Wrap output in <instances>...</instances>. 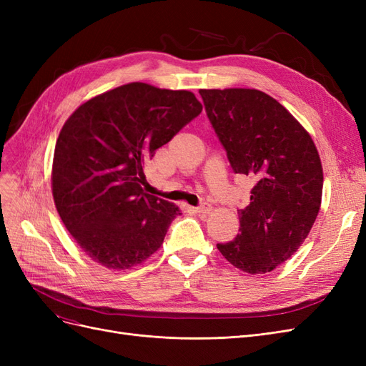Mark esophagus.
<instances>
[{
	"instance_id": "esophagus-1",
	"label": "esophagus",
	"mask_w": 366,
	"mask_h": 366,
	"mask_svg": "<svg viewBox=\"0 0 366 366\" xmlns=\"http://www.w3.org/2000/svg\"><path fill=\"white\" fill-rule=\"evenodd\" d=\"M210 210H212V206H210L209 203H203L202 206L197 207V212H198V214H204V215H206V214H210Z\"/></svg>"
}]
</instances>
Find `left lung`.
<instances>
[{
  "label": "left lung",
  "mask_w": 366,
  "mask_h": 366,
  "mask_svg": "<svg viewBox=\"0 0 366 366\" xmlns=\"http://www.w3.org/2000/svg\"><path fill=\"white\" fill-rule=\"evenodd\" d=\"M200 94L232 169L257 182L238 210L241 234L217 249L249 274L272 272L301 247L319 214L324 172L315 142L289 109L254 88Z\"/></svg>",
  "instance_id": "left-lung-1"
}]
</instances>
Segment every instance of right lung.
Masks as SVG:
<instances>
[{
  "label": "right lung",
  "instance_id": "1",
  "mask_svg": "<svg viewBox=\"0 0 366 366\" xmlns=\"http://www.w3.org/2000/svg\"><path fill=\"white\" fill-rule=\"evenodd\" d=\"M202 109L187 90L131 82L88 99L65 120L53 156V200L93 261L128 270L160 249L182 210L143 192V166Z\"/></svg>",
  "mask_w": 366,
  "mask_h": 366
}]
</instances>
